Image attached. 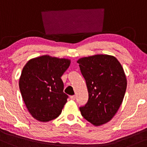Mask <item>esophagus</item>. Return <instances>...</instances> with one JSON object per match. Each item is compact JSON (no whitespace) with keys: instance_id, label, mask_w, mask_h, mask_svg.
Listing matches in <instances>:
<instances>
[{"instance_id":"1","label":"esophagus","mask_w":147,"mask_h":147,"mask_svg":"<svg viewBox=\"0 0 147 147\" xmlns=\"http://www.w3.org/2000/svg\"><path fill=\"white\" fill-rule=\"evenodd\" d=\"M70 98H71V100H75L76 98V96L75 95H73V96H71Z\"/></svg>"}]
</instances>
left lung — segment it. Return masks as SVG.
Wrapping results in <instances>:
<instances>
[{
    "label": "left lung",
    "mask_w": 147,
    "mask_h": 147,
    "mask_svg": "<svg viewBox=\"0 0 147 147\" xmlns=\"http://www.w3.org/2000/svg\"><path fill=\"white\" fill-rule=\"evenodd\" d=\"M85 78L89 98L80 107L82 116L94 126L113 119L122 103L127 80L122 66L115 57L95 55L77 61Z\"/></svg>",
    "instance_id": "obj_1"
}]
</instances>
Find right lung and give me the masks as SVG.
Masks as SVG:
<instances>
[{"mask_svg":"<svg viewBox=\"0 0 147 147\" xmlns=\"http://www.w3.org/2000/svg\"><path fill=\"white\" fill-rule=\"evenodd\" d=\"M69 59L42 55L30 60L23 68L19 89L32 117L47 122L62 113L68 96L61 76L69 68Z\"/></svg>","mask_w":147,"mask_h":147,"instance_id":"add662e5","label":"right lung"}]
</instances>
